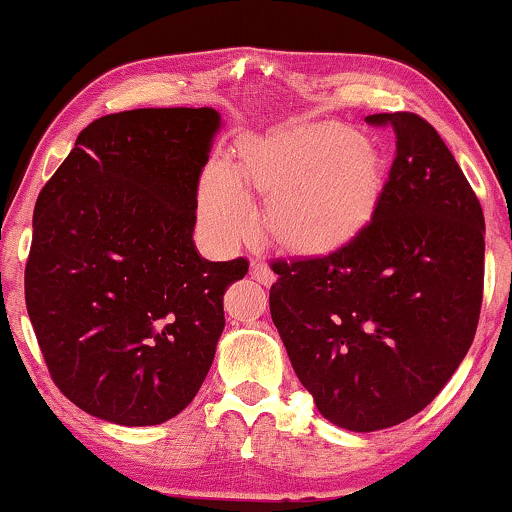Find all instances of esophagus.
I'll use <instances>...</instances> for the list:
<instances>
[{
    "instance_id": "obj_1",
    "label": "esophagus",
    "mask_w": 512,
    "mask_h": 512,
    "mask_svg": "<svg viewBox=\"0 0 512 512\" xmlns=\"http://www.w3.org/2000/svg\"><path fill=\"white\" fill-rule=\"evenodd\" d=\"M250 276L259 280L262 285L273 283V271L266 266V262H262V259H253V262H250Z\"/></svg>"
}]
</instances>
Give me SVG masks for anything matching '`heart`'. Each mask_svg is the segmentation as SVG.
Listing matches in <instances>:
<instances>
[{
    "label": "heart",
    "instance_id": "b5f03b06",
    "mask_svg": "<svg viewBox=\"0 0 512 512\" xmlns=\"http://www.w3.org/2000/svg\"><path fill=\"white\" fill-rule=\"evenodd\" d=\"M241 176L273 201V227L301 250H329L369 218L380 190L376 150L341 127L278 134L243 150ZM201 218L222 241L255 229L248 192L227 164L206 169Z\"/></svg>",
    "mask_w": 512,
    "mask_h": 512
}]
</instances>
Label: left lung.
I'll list each match as a JSON object with an SVG mask.
<instances>
[{
  "label": "left lung",
  "mask_w": 512,
  "mask_h": 512,
  "mask_svg": "<svg viewBox=\"0 0 512 512\" xmlns=\"http://www.w3.org/2000/svg\"><path fill=\"white\" fill-rule=\"evenodd\" d=\"M397 150L371 220L327 255L271 259V318L292 369L336 427L420 413L462 364L485 285V218L441 136L417 113L366 115Z\"/></svg>",
  "instance_id": "8db88e82"
}]
</instances>
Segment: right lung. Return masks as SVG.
I'll return each instance as SVG.
<instances>
[{
    "label": "right lung",
    "mask_w": 512,
    "mask_h": 512,
    "mask_svg": "<svg viewBox=\"0 0 512 512\" xmlns=\"http://www.w3.org/2000/svg\"><path fill=\"white\" fill-rule=\"evenodd\" d=\"M220 115L136 109L78 134L34 208L25 304L64 397L125 427L194 399L248 259L197 255L199 178Z\"/></svg>",
    "instance_id": "obj_1"
}]
</instances>
